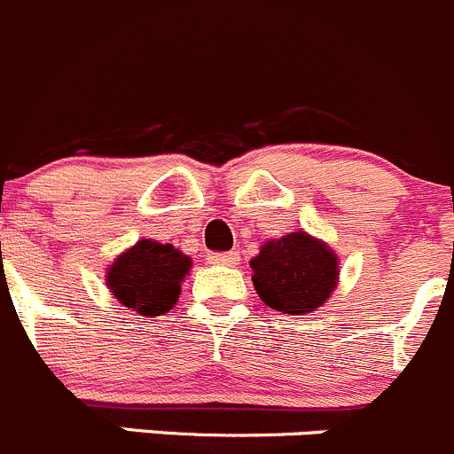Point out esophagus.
<instances>
[{
	"instance_id": "obj_1",
	"label": "esophagus",
	"mask_w": 454,
	"mask_h": 454,
	"mask_svg": "<svg viewBox=\"0 0 454 454\" xmlns=\"http://www.w3.org/2000/svg\"><path fill=\"white\" fill-rule=\"evenodd\" d=\"M209 262H214V265L234 267L239 265V252H214L209 254Z\"/></svg>"
}]
</instances>
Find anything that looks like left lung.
Masks as SVG:
<instances>
[{
  "instance_id": "obj_1",
  "label": "left lung",
  "mask_w": 454,
  "mask_h": 454,
  "mask_svg": "<svg viewBox=\"0 0 454 454\" xmlns=\"http://www.w3.org/2000/svg\"><path fill=\"white\" fill-rule=\"evenodd\" d=\"M249 265L262 303L283 314H308L321 308L339 278L334 252L305 231L265 243Z\"/></svg>"
}]
</instances>
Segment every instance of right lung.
<instances>
[{"instance_id": "right-lung-1", "label": "right lung", "mask_w": 454, "mask_h": 454, "mask_svg": "<svg viewBox=\"0 0 454 454\" xmlns=\"http://www.w3.org/2000/svg\"><path fill=\"white\" fill-rule=\"evenodd\" d=\"M189 267L192 258L174 245L145 239L111 265L106 285L124 308L145 317H160L178 301L180 283Z\"/></svg>"}]
</instances>
